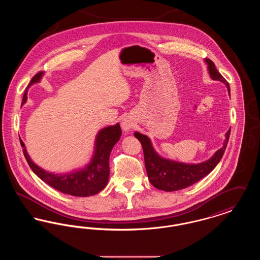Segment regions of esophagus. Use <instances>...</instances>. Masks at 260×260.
<instances>
[{
	"mask_svg": "<svg viewBox=\"0 0 260 260\" xmlns=\"http://www.w3.org/2000/svg\"><path fill=\"white\" fill-rule=\"evenodd\" d=\"M122 128L124 132H128L134 127V121L129 118H124L122 121Z\"/></svg>",
	"mask_w": 260,
	"mask_h": 260,
	"instance_id": "obj_1",
	"label": "esophagus"
}]
</instances>
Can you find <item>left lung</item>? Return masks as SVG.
Masks as SVG:
<instances>
[{
	"label": "left lung",
	"instance_id": "8db88e82",
	"mask_svg": "<svg viewBox=\"0 0 260 260\" xmlns=\"http://www.w3.org/2000/svg\"><path fill=\"white\" fill-rule=\"evenodd\" d=\"M205 62L208 65L210 79L223 83L227 87L228 93L230 95L229 84L216 70L214 63L209 58H206ZM135 136L140 141L143 148L145 168L149 181L159 190L172 192L184 189L198 182L199 180L207 176L217 166L227 146L230 136V128L225 134L222 147L218 149L209 160L199 164H186L164 158L157 153L149 136L142 135L138 132L135 133Z\"/></svg>",
	"mask_w": 260,
	"mask_h": 260
}]
</instances>
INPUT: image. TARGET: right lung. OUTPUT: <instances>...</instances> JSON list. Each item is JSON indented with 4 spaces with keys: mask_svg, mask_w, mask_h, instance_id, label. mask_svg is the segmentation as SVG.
I'll use <instances>...</instances> for the list:
<instances>
[{
    "mask_svg": "<svg viewBox=\"0 0 260 260\" xmlns=\"http://www.w3.org/2000/svg\"><path fill=\"white\" fill-rule=\"evenodd\" d=\"M44 75V72H40L33 77L25 90L22 105L27 101L29 87L36 83H40ZM121 136L122 131L119 123L101 128L95 136L93 153L88 164L65 173H50L39 167L30 158L24 142L20 137L19 140L29 167L44 182L64 194L75 197H89L98 194L107 185L110 175V153L115 144L120 140Z\"/></svg>",
    "mask_w": 260,
    "mask_h": 260,
    "instance_id": "obj_1",
    "label": "right lung"
}]
</instances>
